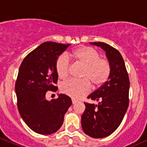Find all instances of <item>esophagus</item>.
Returning a JSON list of instances; mask_svg holds the SVG:
<instances>
[{
  "label": "esophagus",
  "instance_id": "esophagus-1",
  "mask_svg": "<svg viewBox=\"0 0 147 147\" xmlns=\"http://www.w3.org/2000/svg\"><path fill=\"white\" fill-rule=\"evenodd\" d=\"M72 102L73 105H75V104H76V103L78 102V101H76V100H75V99H72Z\"/></svg>",
  "mask_w": 147,
  "mask_h": 147
}]
</instances>
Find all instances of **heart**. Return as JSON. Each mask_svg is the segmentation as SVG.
Segmentation results:
<instances>
[{
	"label": "heart",
	"instance_id": "heart-1",
	"mask_svg": "<svg viewBox=\"0 0 147 147\" xmlns=\"http://www.w3.org/2000/svg\"><path fill=\"white\" fill-rule=\"evenodd\" d=\"M78 62L84 66L82 72L83 80H69L62 83L61 90L63 94L74 99H78L89 93L90 83L94 87H99L106 83L111 72L109 61L101 59L99 53L93 48L83 46L69 54ZM56 71L59 78L65 79L69 76L70 64L67 55L63 53L57 58Z\"/></svg>",
	"mask_w": 147,
	"mask_h": 147
}]
</instances>
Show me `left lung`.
I'll list each match as a JSON object with an SVG mask.
<instances>
[{
    "label": "left lung",
    "mask_w": 147,
    "mask_h": 147,
    "mask_svg": "<svg viewBox=\"0 0 147 147\" xmlns=\"http://www.w3.org/2000/svg\"><path fill=\"white\" fill-rule=\"evenodd\" d=\"M90 43L105 51L111 67L107 81L88 96L98 104L85 102L86 109L81 117L85 134L101 138L112 134L121 123L129 105L130 81L124 60L117 49L105 42Z\"/></svg>",
    "instance_id": "1"
}]
</instances>
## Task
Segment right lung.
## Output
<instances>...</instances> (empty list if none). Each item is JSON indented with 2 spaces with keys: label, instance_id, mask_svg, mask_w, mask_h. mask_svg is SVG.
I'll list each match as a JSON object with an SVG mask.
<instances>
[{
  "label": "right lung",
  "instance_id": "obj_1",
  "mask_svg": "<svg viewBox=\"0 0 147 147\" xmlns=\"http://www.w3.org/2000/svg\"><path fill=\"white\" fill-rule=\"evenodd\" d=\"M70 46L45 42L26 56L19 69L15 84L17 107L22 118L30 129L42 135L57 132L62 125L64 117L72 105L70 97L59 94L48 101V90L56 91L58 80L56 61Z\"/></svg>",
  "mask_w": 147,
  "mask_h": 147
}]
</instances>
